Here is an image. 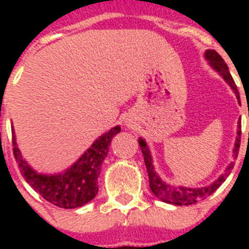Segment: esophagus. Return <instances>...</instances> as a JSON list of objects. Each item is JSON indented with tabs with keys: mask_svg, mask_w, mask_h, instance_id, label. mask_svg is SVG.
Wrapping results in <instances>:
<instances>
[{
	"mask_svg": "<svg viewBox=\"0 0 249 249\" xmlns=\"http://www.w3.org/2000/svg\"><path fill=\"white\" fill-rule=\"evenodd\" d=\"M126 125H128V126H130V125H132L130 124V121H129V123H126Z\"/></svg>",
	"mask_w": 249,
	"mask_h": 249,
	"instance_id": "34e87169",
	"label": "esophagus"
}]
</instances>
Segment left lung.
I'll return each instance as SVG.
<instances>
[{
  "mask_svg": "<svg viewBox=\"0 0 249 249\" xmlns=\"http://www.w3.org/2000/svg\"><path fill=\"white\" fill-rule=\"evenodd\" d=\"M205 58L211 64V67L216 72H218L222 79L226 81V83L230 85L234 93H235L236 98L239 99V91H238V88H236L234 80H232L231 75H230V71H229L228 64L225 63V60L221 58V55L214 50H207L205 52ZM249 116V115H248ZM240 134H242V130H240V124L238 125V137H236L235 144H234V156H238V152H239L240 147ZM138 143H140V147L142 150V154H143L144 164H146V168H147L148 173V181H150V189L154 193L156 197H159L160 200H163L164 203H168V204H174V205H190L195 204L197 201L203 200L209 195H212L214 191H216L222 182H225L226 177L230 174V170L232 169L234 164L230 163L229 166L226 168L224 174H221L220 177L217 178L216 181L213 182L212 185L205 186V187H199V189H190V187H183V186H170L168 183H165L164 181H161V178L158 176V173L154 169V165H152V158L151 152L148 150V146L146 143V141L142 140V138H138Z\"/></svg>",
  "mask_w": 249,
  "mask_h": 249,
  "instance_id": "1",
  "label": "left lung"
}]
</instances>
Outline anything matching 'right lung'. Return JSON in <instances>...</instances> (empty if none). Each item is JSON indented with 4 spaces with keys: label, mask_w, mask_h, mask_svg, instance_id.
Wrapping results in <instances>:
<instances>
[{
    "label": "right lung",
    "mask_w": 249,
    "mask_h": 249,
    "mask_svg": "<svg viewBox=\"0 0 249 249\" xmlns=\"http://www.w3.org/2000/svg\"><path fill=\"white\" fill-rule=\"evenodd\" d=\"M119 132L120 126H115L102 134L71 168L58 174H40L33 170L18 148L13 129L14 156L25 181L49 203L59 208H79L93 200L97 195L102 163L108 154L113 136Z\"/></svg>",
    "instance_id": "right-lung-1"
}]
</instances>
